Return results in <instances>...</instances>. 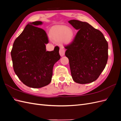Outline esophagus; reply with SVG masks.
I'll use <instances>...</instances> for the list:
<instances>
[{
  "label": "esophagus",
  "instance_id": "esophagus-1",
  "mask_svg": "<svg viewBox=\"0 0 121 121\" xmlns=\"http://www.w3.org/2000/svg\"><path fill=\"white\" fill-rule=\"evenodd\" d=\"M65 53V49L62 47L60 48V54L61 56H63Z\"/></svg>",
  "mask_w": 121,
  "mask_h": 121
}]
</instances>
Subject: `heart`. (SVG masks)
Returning <instances> with one entry per match:
<instances>
[{
    "label": "heart",
    "instance_id": "b5f03b06",
    "mask_svg": "<svg viewBox=\"0 0 121 121\" xmlns=\"http://www.w3.org/2000/svg\"><path fill=\"white\" fill-rule=\"evenodd\" d=\"M50 35L54 41L65 44L71 43L74 38V33L72 29L64 26H56L51 29Z\"/></svg>",
    "mask_w": 121,
    "mask_h": 121
}]
</instances>
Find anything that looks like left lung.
I'll return each instance as SVG.
<instances>
[{
  "instance_id": "left-lung-1",
  "label": "left lung",
  "mask_w": 121,
  "mask_h": 121,
  "mask_svg": "<svg viewBox=\"0 0 121 121\" xmlns=\"http://www.w3.org/2000/svg\"><path fill=\"white\" fill-rule=\"evenodd\" d=\"M68 22L78 30L72 43L65 47L72 78L79 84L93 82L107 65L108 42L100 31L88 23L76 20Z\"/></svg>"
}]
</instances>
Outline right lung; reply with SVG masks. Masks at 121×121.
<instances>
[{
  "label": "right lung",
  "mask_w": 121,
  "mask_h": 121,
  "mask_svg": "<svg viewBox=\"0 0 121 121\" xmlns=\"http://www.w3.org/2000/svg\"><path fill=\"white\" fill-rule=\"evenodd\" d=\"M41 21L29 23L14 41L12 51L14 71L26 86L39 88L50 83L54 65L59 60V47L46 50L48 43L45 31L36 26Z\"/></svg>",
  "instance_id": "add662e5"
}]
</instances>
